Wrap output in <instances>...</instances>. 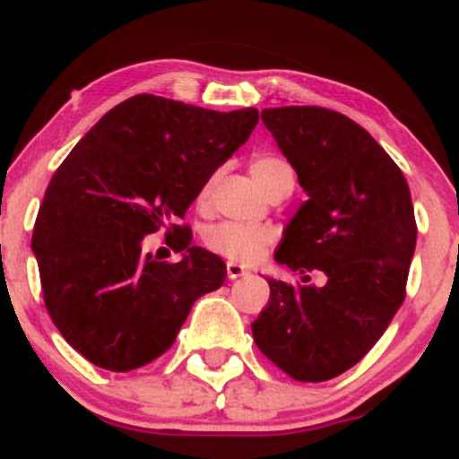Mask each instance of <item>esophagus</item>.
I'll list each match as a JSON object with an SVG mask.
<instances>
[{"label": "esophagus", "mask_w": 459, "mask_h": 459, "mask_svg": "<svg viewBox=\"0 0 459 459\" xmlns=\"http://www.w3.org/2000/svg\"><path fill=\"white\" fill-rule=\"evenodd\" d=\"M246 273H247V270L244 265H239V263H235V261L226 263V276H229L230 281H237V278L246 276Z\"/></svg>", "instance_id": "1"}]
</instances>
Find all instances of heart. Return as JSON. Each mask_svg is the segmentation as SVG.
Here are the masks:
<instances>
[{
    "label": "heart",
    "mask_w": 459,
    "mask_h": 459,
    "mask_svg": "<svg viewBox=\"0 0 459 459\" xmlns=\"http://www.w3.org/2000/svg\"><path fill=\"white\" fill-rule=\"evenodd\" d=\"M252 175H255V178L261 183V187L265 189V192H270L281 178L293 177V170L287 161L281 160V157L259 155L255 161H252ZM212 186H213V177L200 187L198 203H207ZM270 239H272V230L265 229V226L222 222L213 226V229H209L207 239L204 241H207L209 250L218 252V255L226 256V259L250 263L256 259V255H259L263 246H265Z\"/></svg>",
    "instance_id": "b5f03b06"
}]
</instances>
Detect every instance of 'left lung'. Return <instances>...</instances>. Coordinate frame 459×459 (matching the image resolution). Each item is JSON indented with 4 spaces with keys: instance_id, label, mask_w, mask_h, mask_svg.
<instances>
[{
    "instance_id": "1",
    "label": "left lung",
    "mask_w": 459,
    "mask_h": 459,
    "mask_svg": "<svg viewBox=\"0 0 459 459\" xmlns=\"http://www.w3.org/2000/svg\"><path fill=\"white\" fill-rule=\"evenodd\" d=\"M263 123L308 200L282 233L276 261L324 273V284L270 282L252 324L259 350L299 382H324L377 343L405 298L416 246L403 172L347 116L325 108H267Z\"/></svg>"
}]
</instances>
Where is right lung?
Listing matches in <instances>:
<instances>
[{"label": "right lung", "mask_w": 459, "mask_h": 459, "mask_svg": "<svg viewBox=\"0 0 459 459\" xmlns=\"http://www.w3.org/2000/svg\"><path fill=\"white\" fill-rule=\"evenodd\" d=\"M255 108L213 112L135 94L99 120L51 177L31 235L49 317L66 343L108 371H131L175 343L194 302L226 265L177 226L200 187L250 138ZM178 234V264L141 252Z\"/></svg>", "instance_id": "add662e5"}]
</instances>
